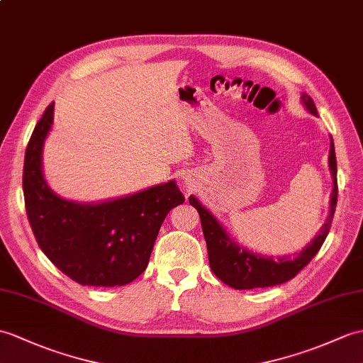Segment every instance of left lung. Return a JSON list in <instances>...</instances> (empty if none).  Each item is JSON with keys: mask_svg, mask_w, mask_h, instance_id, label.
Wrapping results in <instances>:
<instances>
[{"mask_svg": "<svg viewBox=\"0 0 363 363\" xmlns=\"http://www.w3.org/2000/svg\"><path fill=\"white\" fill-rule=\"evenodd\" d=\"M301 100L308 111L317 116L314 100L308 94H303ZM330 170L333 174V195L330 215H328V220L322 225V229H320V233L317 237L292 259L289 257H283L278 259H274L271 257H261L252 254L247 249L240 247L238 244L229 237V233L224 230V227L220 224V221H218L195 196H190L189 202L198 210L201 218L202 232H204V238L207 242L208 263L213 274L220 278L223 283L229 284L233 289L269 288V286H277L292 280V278L306 264H309V261L315 257L331 229V223L337 206V190H339L337 189V161L333 139L330 147Z\"/></svg>", "mask_w": 363, "mask_h": 363, "instance_id": "1", "label": "left lung"}]
</instances>
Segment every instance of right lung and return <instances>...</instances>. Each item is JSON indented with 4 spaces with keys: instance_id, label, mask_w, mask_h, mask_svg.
Returning a JSON list of instances; mask_svg holds the SVG:
<instances>
[{
    "instance_id": "add662e5",
    "label": "right lung",
    "mask_w": 363,
    "mask_h": 363,
    "mask_svg": "<svg viewBox=\"0 0 363 363\" xmlns=\"http://www.w3.org/2000/svg\"><path fill=\"white\" fill-rule=\"evenodd\" d=\"M52 121L54 102L35 125L24 155V204L33 237L52 264L79 284H128L147 269L165 216L185 198L174 181L99 204L57 196L41 170Z\"/></svg>"
}]
</instances>
